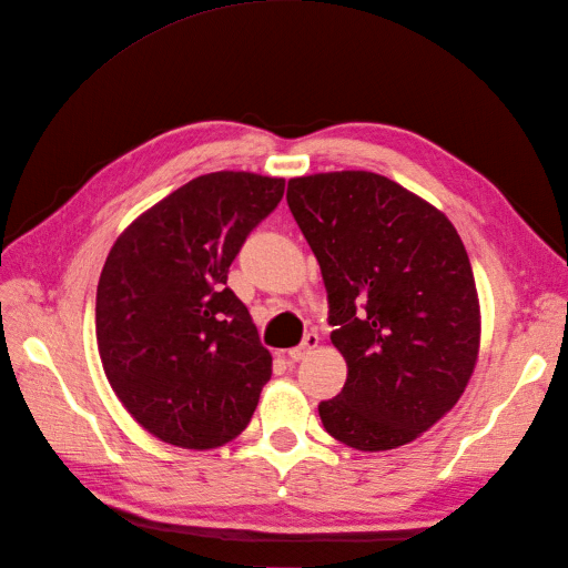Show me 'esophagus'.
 <instances>
[{"label": "esophagus", "instance_id": "34e87169", "mask_svg": "<svg viewBox=\"0 0 568 568\" xmlns=\"http://www.w3.org/2000/svg\"><path fill=\"white\" fill-rule=\"evenodd\" d=\"M317 343H320V336H317V334H305L301 346L291 348V351L286 353V357L291 359V363H301V359H305L307 355H311V353L317 348Z\"/></svg>", "mask_w": 568, "mask_h": 568}]
</instances>
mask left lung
<instances>
[{
  "label": "left lung",
  "mask_w": 568,
  "mask_h": 568,
  "mask_svg": "<svg viewBox=\"0 0 568 568\" xmlns=\"http://www.w3.org/2000/svg\"><path fill=\"white\" fill-rule=\"evenodd\" d=\"M288 209L329 296L348 379L320 403L326 434L363 453L393 450L448 415L480 348L467 248L436 205L384 175L291 178Z\"/></svg>",
  "instance_id": "left-lung-1"
}]
</instances>
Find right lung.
Here are the masks:
<instances>
[{
    "mask_svg": "<svg viewBox=\"0 0 568 568\" xmlns=\"http://www.w3.org/2000/svg\"><path fill=\"white\" fill-rule=\"evenodd\" d=\"M284 196L282 178L220 170L175 189L115 239L97 286V346L132 419L186 450L248 426L272 374L227 272Z\"/></svg>",
    "mask_w": 568,
    "mask_h": 568,
    "instance_id": "right-lung-1",
    "label": "right lung"
}]
</instances>
